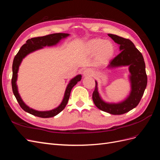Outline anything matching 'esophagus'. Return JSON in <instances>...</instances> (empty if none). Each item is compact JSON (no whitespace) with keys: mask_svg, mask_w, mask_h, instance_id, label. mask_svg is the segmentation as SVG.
<instances>
[{"mask_svg":"<svg viewBox=\"0 0 160 160\" xmlns=\"http://www.w3.org/2000/svg\"><path fill=\"white\" fill-rule=\"evenodd\" d=\"M83 74L84 77H91L93 75V72L91 69H86L83 71Z\"/></svg>","mask_w":160,"mask_h":160,"instance_id":"1","label":"esophagus"}]
</instances>
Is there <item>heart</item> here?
<instances>
[{"label":"heart","instance_id":"obj_1","mask_svg":"<svg viewBox=\"0 0 160 160\" xmlns=\"http://www.w3.org/2000/svg\"><path fill=\"white\" fill-rule=\"evenodd\" d=\"M86 49L91 55L96 54V61L99 64L109 62L112 59L115 51L112 42L99 38L89 41L86 44Z\"/></svg>","mask_w":160,"mask_h":160}]
</instances>
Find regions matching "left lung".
<instances>
[{
    "label": "left lung",
    "mask_w": 160,
    "mask_h": 160,
    "mask_svg": "<svg viewBox=\"0 0 160 160\" xmlns=\"http://www.w3.org/2000/svg\"><path fill=\"white\" fill-rule=\"evenodd\" d=\"M108 36L120 45L119 49L122 51L110 61L108 67L113 68L119 66H129L132 91L128 99L122 103H107L99 97L97 86L98 83L95 81V88L92 98L96 107L100 110L113 115H122L135 108L141 101L148 83L146 65L142 54L129 39L113 34H108Z\"/></svg>",
    "instance_id": "8db88e82"
}]
</instances>
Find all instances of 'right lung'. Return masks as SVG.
Returning a JSON list of instances; mask_svg holds the SVG:
<instances>
[{
	"mask_svg": "<svg viewBox=\"0 0 160 160\" xmlns=\"http://www.w3.org/2000/svg\"><path fill=\"white\" fill-rule=\"evenodd\" d=\"M69 35L67 33H53L51 35H48L43 37H34L31 38V39H28L26 42L25 44H24L20 50L18 51L17 54L15 55L14 58L13 62H12V77L11 79V84H12V92L15 96V98L18 101V104L20 105L21 108L25 111L26 112L32 114L37 117H39L42 118H52L54 116L57 115L58 113H59L61 111L64 109L66 105L68 102L69 96L72 88L77 83V82L80 81L81 79V75H78L76 76L75 78L71 80L70 83L67 85V89L65 93L64 98L62 99L61 105L59 107L55 109H52L51 111H38L36 110H34L31 109L27 106L25 103L23 102L21 99L20 95H19L17 90V86L16 84V81L17 79V72L18 70L19 65H20L22 59L26 55H27L28 53H30L32 51H35L37 49H39L45 46H52L56 45L57 43L59 42L61 38H65Z\"/></svg>",
	"mask_w": 160,
	"mask_h": 160,
	"instance_id": "1",
	"label": "right lung"
}]
</instances>
